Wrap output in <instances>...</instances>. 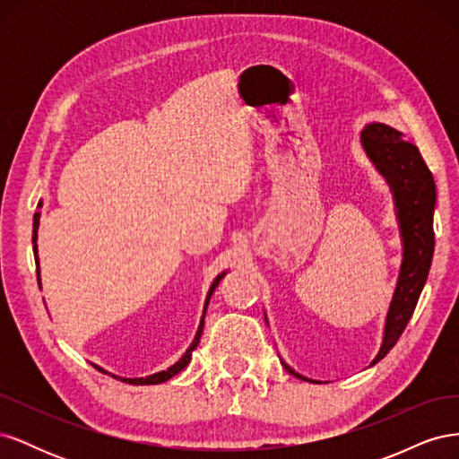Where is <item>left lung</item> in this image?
<instances>
[{
  "label": "left lung",
  "mask_w": 459,
  "mask_h": 459,
  "mask_svg": "<svg viewBox=\"0 0 459 459\" xmlns=\"http://www.w3.org/2000/svg\"><path fill=\"white\" fill-rule=\"evenodd\" d=\"M359 140H362L364 151L375 164V169L391 186L402 245H404L398 283L385 322L383 342L377 356L371 362V366H375L391 352L402 333H404L425 287L435 251L433 212L437 189L433 174H430L425 160L421 159L420 149L406 142L398 130L381 122H373L362 130ZM281 364L295 377L310 381L293 368H289L285 362Z\"/></svg>",
  "instance_id": "obj_1"
}]
</instances>
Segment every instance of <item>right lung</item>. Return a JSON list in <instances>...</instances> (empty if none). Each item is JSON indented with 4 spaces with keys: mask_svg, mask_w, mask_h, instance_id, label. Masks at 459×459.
<instances>
[{
    "mask_svg": "<svg viewBox=\"0 0 459 459\" xmlns=\"http://www.w3.org/2000/svg\"><path fill=\"white\" fill-rule=\"evenodd\" d=\"M38 226H39V212H36L34 214V226H32V243H34V258H36V266H38V270H36V273H38V285H39V260H38V245H36V241H38ZM226 275V272L224 273H220L216 280L212 281V285H211V289H208V295H206V300H204V308H203V317H201V324H199V329H197V333H195V339H193V342H191V346L189 349L186 351V354L178 359V362L174 364V366H170L169 369L166 371H159V373H152V375H149V377H135V379H128V377H117V375H113V377H117V379H120V381H124V383H130V385H159V383H164V381H169V379H172L174 375H178L179 371H182L189 362H191V354H193V351L197 349V344H199V341H201V333H203V327H204V314H206V307H208V300H211V297H212V293H214V289L218 287V283H220V280L221 277ZM97 369L100 371H103V373H107L103 368H100V366H95Z\"/></svg>",
    "mask_w": 459,
    "mask_h": 459,
    "instance_id": "right-lung-1",
    "label": "right lung"
}]
</instances>
